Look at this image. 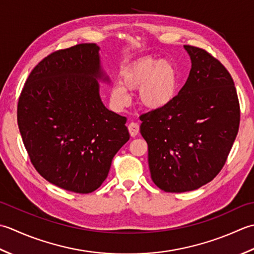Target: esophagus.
<instances>
[{"instance_id":"34e87169","label":"esophagus","mask_w":254,"mask_h":254,"mask_svg":"<svg viewBox=\"0 0 254 254\" xmlns=\"http://www.w3.org/2000/svg\"><path fill=\"white\" fill-rule=\"evenodd\" d=\"M128 130H129V133H130L131 137H136L138 132H139V124L137 123H130L128 125Z\"/></svg>"}]
</instances>
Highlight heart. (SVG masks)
<instances>
[{"instance_id":"b5f03b06","label":"heart","mask_w":254,"mask_h":254,"mask_svg":"<svg viewBox=\"0 0 254 254\" xmlns=\"http://www.w3.org/2000/svg\"><path fill=\"white\" fill-rule=\"evenodd\" d=\"M178 71L169 60L141 58L129 64L122 73V81L114 83L111 95L118 106L129 103L128 90H139L141 105L149 110L167 106L177 94Z\"/></svg>"}]
</instances>
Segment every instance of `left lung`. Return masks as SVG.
Returning <instances> with one entry per match:
<instances>
[{"label": "left lung", "mask_w": 254, "mask_h": 254, "mask_svg": "<svg viewBox=\"0 0 254 254\" xmlns=\"http://www.w3.org/2000/svg\"><path fill=\"white\" fill-rule=\"evenodd\" d=\"M192 69L167 106L140 116L153 183L164 192L197 190L224 167L240 124L230 73L206 50L185 45Z\"/></svg>", "instance_id": "1"}]
</instances>
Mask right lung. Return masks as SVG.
<instances>
[{
	"label": "right lung",
	"instance_id": "right-lung-1",
	"mask_svg": "<svg viewBox=\"0 0 254 254\" xmlns=\"http://www.w3.org/2000/svg\"><path fill=\"white\" fill-rule=\"evenodd\" d=\"M98 50L80 44L46 57L30 72L17 104L18 128L35 169L80 194L100 188L129 140L127 118L108 111L98 94Z\"/></svg>",
	"mask_w": 254,
	"mask_h": 254
}]
</instances>
